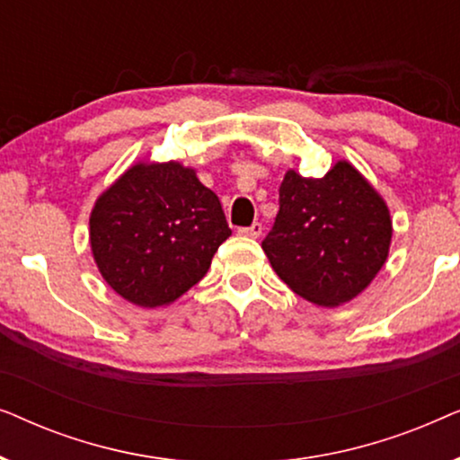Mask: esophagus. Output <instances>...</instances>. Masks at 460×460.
<instances>
[{"mask_svg": "<svg viewBox=\"0 0 460 460\" xmlns=\"http://www.w3.org/2000/svg\"><path fill=\"white\" fill-rule=\"evenodd\" d=\"M261 230H263V226H261L260 222H255V224H251L249 228H241V230H238V234L249 236V238H260V236H261Z\"/></svg>", "mask_w": 460, "mask_h": 460, "instance_id": "esophagus-1", "label": "esophagus"}]
</instances>
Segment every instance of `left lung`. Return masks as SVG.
Listing matches in <instances>:
<instances>
[{"label": "left lung", "mask_w": 460, "mask_h": 460, "mask_svg": "<svg viewBox=\"0 0 460 460\" xmlns=\"http://www.w3.org/2000/svg\"><path fill=\"white\" fill-rule=\"evenodd\" d=\"M392 234L385 199L341 159L324 178L288 169L280 184V211L261 249L293 293L337 307L375 280L387 261Z\"/></svg>", "instance_id": "obj_1"}]
</instances>
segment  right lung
I'll list each match as a JSON object with an SVG mask.
<instances>
[{
  "label": "right lung",
  "mask_w": 460,
  "mask_h": 460,
  "mask_svg": "<svg viewBox=\"0 0 460 460\" xmlns=\"http://www.w3.org/2000/svg\"><path fill=\"white\" fill-rule=\"evenodd\" d=\"M232 234L217 194L180 161H140L100 194L90 247L112 291L137 307H165L207 274Z\"/></svg>",
  "instance_id": "1"
}]
</instances>
